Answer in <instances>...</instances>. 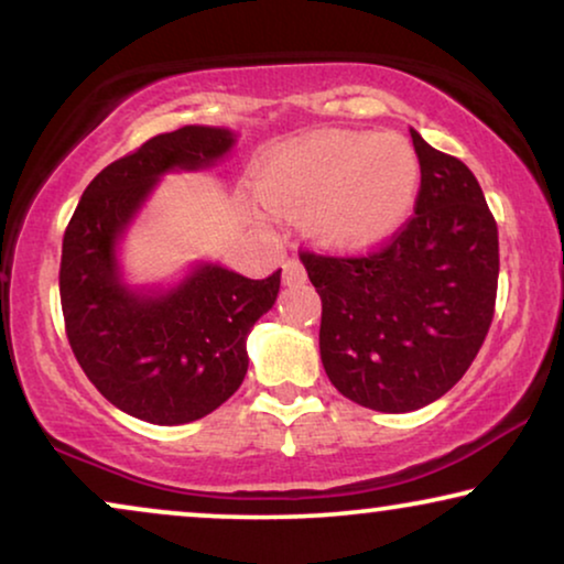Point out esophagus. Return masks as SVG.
<instances>
[{"mask_svg": "<svg viewBox=\"0 0 564 564\" xmlns=\"http://www.w3.org/2000/svg\"><path fill=\"white\" fill-rule=\"evenodd\" d=\"M307 274H305V267L300 259H288L284 261V269H282V282L288 284V288H295V284H305Z\"/></svg>", "mask_w": 564, "mask_h": 564, "instance_id": "obj_1", "label": "esophagus"}]
</instances>
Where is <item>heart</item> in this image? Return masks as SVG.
I'll return each instance as SVG.
<instances>
[{
	"label": "heart",
	"mask_w": 564,
	"mask_h": 564,
	"mask_svg": "<svg viewBox=\"0 0 564 564\" xmlns=\"http://www.w3.org/2000/svg\"><path fill=\"white\" fill-rule=\"evenodd\" d=\"M421 166L395 133H323L290 143L261 169L269 210L303 218L305 234L330 251L388 241L411 218Z\"/></svg>",
	"instance_id": "1"
}]
</instances>
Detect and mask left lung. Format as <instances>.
Masks as SVG:
<instances>
[{"instance_id": "1", "label": "left lung", "mask_w": 564, "mask_h": 564, "mask_svg": "<svg viewBox=\"0 0 564 564\" xmlns=\"http://www.w3.org/2000/svg\"><path fill=\"white\" fill-rule=\"evenodd\" d=\"M421 164L415 215L357 259L303 251L321 295V361L344 398L380 413L434 403L488 336L498 290V226L475 174L411 130Z\"/></svg>"}]
</instances>
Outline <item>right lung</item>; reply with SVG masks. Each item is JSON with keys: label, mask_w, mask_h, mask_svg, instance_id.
Listing matches in <instances>:
<instances>
[{"label": "right lung", "mask_w": 564, "mask_h": 564, "mask_svg": "<svg viewBox=\"0 0 564 564\" xmlns=\"http://www.w3.org/2000/svg\"><path fill=\"white\" fill-rule=\"evenodd\" d=\"M228 128L184 126L105 166L76 205L61 251V307L74 357L122 413L156 426L203 419L241 388L253 323L280 272L249 280L195 261L172 284H130L120 243L166 174L203 172L234 151Z\"/></svg>", "instance_id": "obj_1"}]
</instances>
